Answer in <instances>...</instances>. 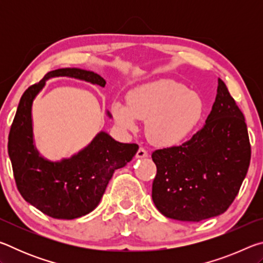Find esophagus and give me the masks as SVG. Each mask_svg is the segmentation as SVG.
I'll return each mask as SVG.
<instances>
[{"instance_id": "34e87169", "label": "esophagus", "mask_w": 263, "mask_h": 263, "mask_svg": "<svg viewBox=\"0 0 263 263\" xmlns=\"http://www.w3.org/2000/svg\"><path fill=\"white\" fill-rule=\"evenodd\" d=\"M136 157H137L138 159L146 158V157H148V153H147V151H146L145 148L140 147L139 149H138V152H137V154H136Z\"/></svg>"}]
</instances>
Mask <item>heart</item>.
Masks as SVG:
<instances>
[{"label": "heart", "mask_w": 263, "mask_h": 263, "mask_svg": "<svg viewBox=\"0 0 263 263\" xmlns=\"http://www.w3.org/2000/svg\"><path fill=\"white\" fill-rule=\"evenodd\" d=\"M204 112V104L183 84L160 80L138 87L127 95V104L115 102L112 115L124 130L135 131L137 119L146 121L149 140L174 146L188 137Z\"/></svg>", "instance_id": "b5f03b06"}]
</instances>
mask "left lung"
I'll return each instance as SVG.
<instances>
[{
	"mask_svg": "<svg viewBox=\"0 0 263 263\" xmlns=\"http://www.w3.org/2000/svg\"><path fill=\"white\" fill-rule=\"evenodd\" d=\"M251 153L242 111L218 79L215 103L201 130L180 146L152 153L155 206L163 216L183 221L221 215L239 193Z\"/></svg>",
	"mask_w": 263,
	"mask_h": 263,
	"instance_id": "8db88e82",
	"label": "left lung"
}]
</instances>
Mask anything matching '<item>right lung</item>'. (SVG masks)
I'll use <instances>...</instances> for the list:
<instances>
[{
  "mask_svg": "<svg viewBox=\"0 0 263 263\" xmlns=\"http://www.w3.org/2000/svg\"><path fill=\"white\" fill-rule=\"evenodd\" d=\"M54 77H70L101 87L106 83L90 70L60 68L48 72L21 97L9 132L8 153L17 189L25 201L55 219H74L99 205L116 169L130 162L139 146L118 142L101 132L70 159L51 162L42 158L33 145L31 106L46 80Z\"/></svg>",
  "mask_w": 263,
  "mask_h": 263,
  "instance_id": "obj_1",
  "label": "right lung"
}]
</instances>
